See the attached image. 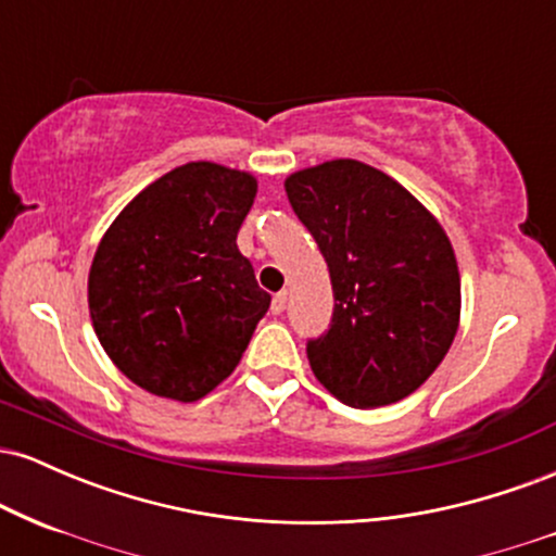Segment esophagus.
Instances as JSON below:
<instances>
[{
  "label": "esophagus",
  "mask_w": 556,
  "mask_h": 556,
  "mask_svg": "<svg viewBox=\"0 0 556 556\" xmlns=\"http://www.w3.org/2000/svg\"><path fill=\"white\" fill-rule=\"evenodd\" d=\"M285 305H287V292L282 290V292H277V295L271 298V314L274 316H279L285 311Z\"/></svg>",
  "instance_id": "obj_1"
}]
</instances>
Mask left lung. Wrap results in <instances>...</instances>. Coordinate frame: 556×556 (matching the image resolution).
Returning <instances> with one entry per match:
<instances>
[{"mask_svg":"<svg viewBox=\"0 0 556 556\" xmlns=\"http://www.w3.org/2000/svg\"><path fill=\"white\" fill-rule=\"evenodd\" d=\"M285 190L334 290L329 331L308 342L316 379L353 407L405 400L460 327V271L444 227L410 190L355 159L292 172Z\"/></svg>","mask_w":556,"mask_h":556,"instance_id":"left-lung-1","label":"left lung"}]
</instances>
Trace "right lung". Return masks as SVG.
I'll return each instance as SVG.
<instances>
[{"instance_id": "1", "label": "right lung", "mask_w": 556, "mask_h": 556, "mask_svg": "<svg viewBox=\"0 0 556 556\" xmlns=\"http://www.w3.org/2000/svg\"><path fill=\"white\" fill-rule=\"evenodd\" d=\"M256 190L251 172L188 162L140 190L104 232L88 311L132 384L195 402L235 371L271 303L238 251Z\"/></svg>"}]
</instances>
